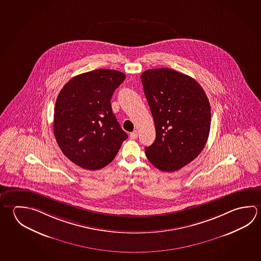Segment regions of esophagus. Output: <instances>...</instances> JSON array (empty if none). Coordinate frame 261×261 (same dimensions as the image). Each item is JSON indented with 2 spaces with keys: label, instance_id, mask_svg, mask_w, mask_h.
<instances>
[{
  "label": "esophagus",
  "instance_id": "34e87169",
  "mask_svg": "<svg viewBox=\"0 0 261 261\" xmlns=\"http://www.w3.org/2000/svg\"><path fill=\"white\" fill-rule=\"evenodd\" d=\"M137 137V131H133L131 134H130V138L131 139H136Z\"/></svg>",
  "mask_w": 261,
  "mask_h": 261
}]
</instances>
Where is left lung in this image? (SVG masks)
<instances>
[{"mask_svg": "<svg viewBox=\"0 0 261 261\" xmlns=\"http://www.w3.org/2000/svg\"><path fill=\"white\" fill-rule=\"evenodd\" d=\"M141 82L155 128V141L145 148L146 158L156 169L176 171L205 146L210 102L194 79L174 69H147Z\"/></svg>", "mask_w": 261, "mask_h": 261, "instance_id": "obj_1", "label": "left lung"}]
</instances>
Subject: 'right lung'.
I'll return each mask as SVG.
<instances>
[{"mask_svg":"<svg viewBox=\"0 0 261 261\" xmlns=\"http://www.w3.org/2000/svg\"><path fill=\"white\" fill-rule=\"evenodd\" d=\"M125 75L95 69L69 80L59 93L54 111V135L70 161L89 170L112 162L127 134L113 114L111 99Z\"/></svg>","mask_w":261,"mask_h":261,"instance_id":"right-lung-1","label":"right lung"}]
</instances>
